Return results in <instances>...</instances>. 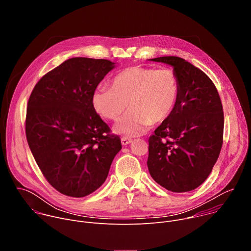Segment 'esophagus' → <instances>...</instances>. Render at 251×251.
<instances>
[{"label":"esophagus","mask_w":251,"mask_h":251,"mask_svg":"<svg viewBox=\"0 0 251 251\" xmlns=\"http://www.w3.org/2000/svg\"><path fill=\"white\" fill-rule=\"evenodd\" d=\"M131 142H132V139L129 138V137H122L121 138V143H122V145H124V146L130 144Z\"/></svg>","instance_id":"esophagus-1"}]
</instances>
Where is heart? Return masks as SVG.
<instances>
[{"label":"heart","instance_id":"1","mask_svg":"<svg viewBox=\"0 0 251 251\" xmlns=\"http://www.w3.org/2000/svg\"><path fill=\"white\" fill-rule=\"evenodd\" d=\"M180 81L171 68L131 66L117 74L110 87H99L92 94L94 110L103 118L117 120L127 107L130 110L116 125L128 136L144 133L151 123L167 119L176 104Z\"/></svg>","mask_w":251,"mask_h":251}]
</instances>
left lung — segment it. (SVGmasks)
Returning a JSON list of instances; mask_svg holds the SVG:
<instances>
[{
    "instance_id": "1",
    "label": "left lung",
    "mask_w": 251,
    "mask_h": 251,
    "mask_svg": "<svg viewBox=\"0 0 251 251\" xmlns=\"http://www.w3.org/2000/svg\"><path fill=\"white\" fill-rule=\"evenodd\" d=\"M153 61L174 67L180 94L170 116L149 138L148 169L174 193L201 186L218 161L224 142V109L216 85L202 70L177 56Z\"/></svg>"
}]
</instances>
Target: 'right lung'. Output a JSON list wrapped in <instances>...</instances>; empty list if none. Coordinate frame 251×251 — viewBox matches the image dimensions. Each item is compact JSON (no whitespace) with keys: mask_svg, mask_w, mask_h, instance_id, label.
<instances>
[{"mask_svg":"<svg viewBox=\"0 0 251 251\" xmlns=\"http://www.w3.org/2000/svg\"><path fill=\"white\" fill-rule=\"evenodd\" d=\"M113 64L69 58L45 75L28 98V147L46 180L62 195L82 198L96 191L122 148L92 106L93 92Z\"/></svg>","mask_w":251,"mask_h":251,"instance_id":"obj_1","label":"right lung"}]
</instances>
